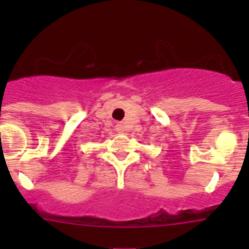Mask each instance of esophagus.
Returning <instances> with one entry per match:
<instances>
[{"instance_id": "34e87169", "label": "esophagus", "mask_w": 249, "mask_h": 249, "mask_svg": "<svg viewBox=\"0 0 249 249\" xmlns=\"http://www.w3.org/2000/svg\"><path fill=\"white\" fill-rule=\"evenodd\" d=\"M115 127H117V131H119V132H123V125L120 124V123H118V124H117V126H115Z\"/></svg>"}]
</instances>
